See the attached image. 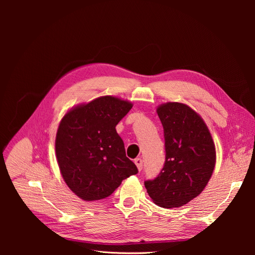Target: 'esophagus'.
<instances>
[{"label": "esophagus", "instance_id": "34e87169", "mask_svg": "<svg viewBox=\"0 0 255 255\" xmlns=\"http://www.w3.org/2000/svg\"><path fill=\"white\" fill-rule=\"evenodd\" d=\"M134 163L136 164L138 170H141V168H142V159L141 158H136L134 160Z\"/></svg>", "mask_w": 255, "mask_h": 255}]
</instances>
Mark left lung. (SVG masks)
<instances>
[{
  "mask_svg": "<svg viewBox=\"0 0 255 255\" xmlns=\"http://www.w3.org/2000/svg\"><path fill=\"white\" fill-rule=\"evenodd\" d=\"M157 114L163 126L165 162L144 187L156 205L179 208L205 189L215 167V144L203 119L186 104L168 102Z\"/></svg>",
  "mask_w": 255,
  "mask_h": 255,
  "instance_id": "obj_1",
  "label": "left lung"
}]
</instances>
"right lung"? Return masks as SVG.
Returning a JSON list of instances; mask_svg holds the SVG:
<instances>
[{
  "mask_svg": "<svg viewBox=\"0 0 255 255\" xmlns=\"http://www.w3.org/2000/svg\"><path fill=\"white\" fill-rule=\"evenodd\" d=\"M131 109L128 101L104 96L76 106L62 119L56 137L58 164L66 184L82 199L110 196L138 172L116 130Z\"/></svg>",
  "mask_w": 255,
  "mask_h": 255,
  "instance_id": "1",
  "label": "right lung"
}]
</instances>
